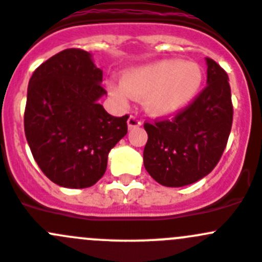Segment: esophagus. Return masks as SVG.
<instances>
[{
  "mask_svg": "<svg viewBox=\"0 0 262 262\" xmlns=\"http://www.w3.org/2000/svg\"><path fill=\"white\" fill-rule=\"evenodd\" d=\"M127 124H128V128H136V127L141 126V121L136 116H129L128 121H127Z\"/></svg>",
  "mask_w": 262,
  "mask_h": 262,
  "instance_id": "1",
  "label": "esophagus"
}]
</instances>
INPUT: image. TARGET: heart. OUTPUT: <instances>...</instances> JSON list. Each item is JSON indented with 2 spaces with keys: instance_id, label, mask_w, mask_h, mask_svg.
<instances>
[{
  "instance_id": "obj_1",
  "label": "heart",
  "mask_w": 262,
  "mask_h": 262,
  "mask_svg": "<svg viewBox=\"0 0 262 262\" xmlns=\"http://www.w3.org/2000/svg\"><path fill=\"white\" fill-rule=\"evenodd\" d=\"M203 71L193 61L170 59L126 72L123 82L111 84V94L124 104L129 95L144 98V106L156 116H168L185 108L198 95Z\"/></svg>"
}]
</instances>
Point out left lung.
Wrapping results in <instances>:
<instances>
[{
	"instance_id": "obj_1",
	"label": "left lung",
	"mask_w": 262,
	"mask_h": 262,
	"mask_svg": "<svg viewBox=\"0 0 262 262\" xmlns=\"http://www.w3.org/2000/svg\"><path fill=\"white\" fill-rule=\"evenodd\" d=\"M207 86L172 118L145 122L144 166L161 185L179 188L207 176L220 161L233 123L229 77L207 58Z\"/></svg>"
}]
</instances>
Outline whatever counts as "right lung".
<instances>
[{"mask_svg":"<svg viewBox=\"0 0 262 262\" xmlns=\"http://www.w3.org/2000/svg\"><path fill=\"white\" fill-rule=\"evenodd\" d=\"M91 54L67 49L29 79L24 131L42 172L58 185L82 189L105 173L111 149L127 134L128 116L113 117L98 103L106 91Z\"/></svg>","mask_w":262,"mask_h":262,"instance_id":"1","label":"right lung"}]
</instances>
